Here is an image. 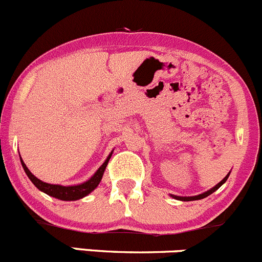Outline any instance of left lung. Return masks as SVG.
I'll use <instances>...</instances> for the list:
<instances>
[{"mask_svg":"<svg viewBox=\"0 0 262 262\" xmlns=\"http://www.w3.org/2000/svg\"><path fill=\"white\" fill-rule=\"evenodd\" d=\"M228 175H230V174H227V175H226V177L223 178V180H221V182L218 183V184L215 185L214 188H212L211 190L206 191V193H203V194H199V195H195V196H177V195H171V196H174L175 199H179V201H184V202H188V201H198V199H203V198H206V196H208L209 194H212L213 191H215V190H217L218 188H220L221 185H222L223 183H225L226 180H227Z\"/></svg>","mask_w":262,"mask_h":262,"instance_id":"left-lung-1","label":"left lung"}]
</instances>
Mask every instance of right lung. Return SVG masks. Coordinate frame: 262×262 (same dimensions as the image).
<instances>
[{
    "mask_svg": "<svg viewBox=\"0 0 262 262\" xmlns=\"http://www.w3.org/2000/svg\"><path fill=\"white\" fill-rule=\"evenodd\" d=\"M110 158H111V155L107 158V160L104 161L103 165L96 171V174H94L88 182L83 183V184H79V185H73V187H63V185L48 184V183L41 182V180L37 179L35 175L31 174L30 170L28 169V166H26L25 163L23 161V159H21V164H23V168L26 174H28L29 179L34 183V185L39 190L44 191V193H47L48 195L54 196V198L61 199V201H77V199H80L83 198V196L88 195L92 190L96 189L97 185H98L99 182H101L102 177H103V172L106 170V166L107 164H108Z\"/></svg>",
    "mask_w": 262,
    "mask_h": 262,
    "instance_id": "add662e5",
    "label": "right lung"
}]
</instances>
